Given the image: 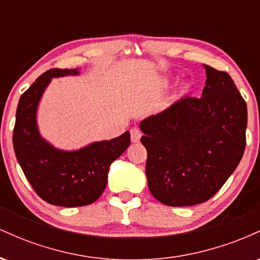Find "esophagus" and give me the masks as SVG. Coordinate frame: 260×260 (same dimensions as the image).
<instances>
[{"mask_svg": "<svg viewBox=\"0 0 260 260\" xmlns=\"http://www.w3.org/2000/svg\"><path fill=\"white\" fill-rule=\"evenodd\" d=\"M140 137H142V133H140L139 129H137V128L131 129V140H132V143H139Z\"/></svg>", "mask_w": 260, "mask_h": 260, "instance_id": "esophagus-1", "label": "esophagus"}]
</instances>
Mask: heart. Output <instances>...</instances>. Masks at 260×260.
Listing matches in <instances>:
<instances>
[{
    "instance_id": "1",
    "label": "heart",
    "mask_w": 260,
    "mask_h": 260,
    "mask_svg": "<svg viewBox=\"0 0 260 260\" xmlns=\"http://www.w3.org/2000/svg\"><path fill=\"white\" fill-rule=\"evenodd\" d=\"M170 83V79H165V84H169Z\"/></svg>"
}]
</instances>
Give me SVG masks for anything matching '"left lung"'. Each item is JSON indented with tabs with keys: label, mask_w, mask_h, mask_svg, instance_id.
<instances>
[{
	"label": "left lung",
	"mask_w": 260,
	"mask_h": 260,
	"mask_svg": "<svg viewBox=\"0 0 260 260\" xmlns=\"http://www.w3.org/2000/svg\"><path fill=\"white\" fill-rule=\"evenodd\" d=\"M203 67L207 80L201 98H182L139 124L149 190L170 207L210 199L234 174L246 148V101L228 73Z\"/></svg>",
	"instance_id": "obj_1"
}]
</instances>
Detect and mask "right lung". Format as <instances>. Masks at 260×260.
I'll use <instances>...</instances> for the list:
<instances>
[{"label":"right lung","instance_id":"add662e5","mask_svg":"<svg viewBox=\"0 0 260 260\" xmlns=\"http://www.w3.org/2000/svg\"><path fill=\"white\" fill-rule=\"evenodd\" d=\"M79 68L46 71L20 96L13 131V148L26 180L41 199L74 208L94 203L104 192L111 164L129 147V132L110 140L63 150L41 136L38 109L52 78L79 76Z\"/></svg>","mask_w":260,"mask_h":260}]
</instances>
